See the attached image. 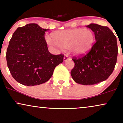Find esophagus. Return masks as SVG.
Here are the masks:
<instances>
[{
  "mask_svg": "<svg viewBox=\"0 0 123 123\" xmlns=\"http://www.w3.org/2000/svg\"><path fill=\"white\" fill-rule=\"evenodd\" d=\"M69 59V58L68 55H65V56H64V62H66L67 60H68V59Z\"/></svg>",
  "mask_w": 123,
  "mask_h": 123,
  "instance_id": "esophagus-1",
  "label": "esophagus"
}]
</instances>
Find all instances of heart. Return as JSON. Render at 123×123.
<instances>
[{
    "mask_svg": "<svg viewBox=\"0 0 123 123\" xmlns=\"http://www.w3.org/2000/svg\"><path fill=\"white\" fill-rule=\"evenodd\" d=\"M52 38L55 44L65 49H69L74 55L82 56L91 49L95 36L92 30L74 28L58 31L53 33ZM50 43H52L49 40Z\"/></svg>",
    "mask_w": 123,
    "mask_h": 123,
    "instance_id": "b5f03b06",
    "label": "heart"
}]
</instances>
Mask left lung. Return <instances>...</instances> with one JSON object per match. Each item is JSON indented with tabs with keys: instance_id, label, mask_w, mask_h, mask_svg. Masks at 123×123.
<instances>
[{
	"instance_id": "left-lung-1",
	"label": "left lung",
	"mask_w": 123,
	"mask_h": 123,
	"mask_svg": "<svg viewBox=\"0 0 123 123\" xmlns=\"http://www.w3.org/2000/svg\"><path fill=\"white\" fill-rule=\"evenodd\" d=\"M95 33L96 42L89 53L82 58L73 57L74 67L70 74L77 83L95 85L104 81L111 74L117 63V37L106 26L91 23L87 26Z\"/></svg>"
}]
</instances>
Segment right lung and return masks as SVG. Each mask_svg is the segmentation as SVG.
Segmentation results:
<instances>
[{
	"label": "right lung",
	"mask_w": 123,
	"mask_h": 123,
	"mask_svg": "<svg viewBox=\"0 0 123 123\" xmlns=\"http://www.w3.org/2000/svg\"><path fill=\"white\" fill-rule=\"evenodd\" d=\"M43 29L30 23L16 30L6 50L7 65L16 81L25 86H36L49 80L64 55L49 51Z\"/></svg>",
	"instance_id": "obj_1"
}]
</instances>
